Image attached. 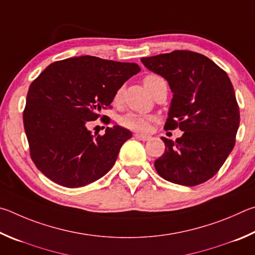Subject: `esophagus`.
Listing matches in <instances>:
<instances>
[{"mask_svg":"<svg viewBox=\"0 0 255 255\" xmlns=\"http://www.w3.org/2000/svg\"><path fill=\"white\" fill-rule=\"evenodd\" d=\"M134 136L136 137L137 140H141V141H148L151 139L150 135H145V134H140V133H135Z\"/></svg>","mask_w":255,"mask_h":255,"instance_id":"obj_1","label":"esophagus"}]
</instances>
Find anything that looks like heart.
<instances>
[{
  "label": "heart",
  "instance_id": "b5f03b06",
  "mask_svg": "<svg viewBox=\"0 0 255 255\" xmlns=\"http://www.w3.org/2000/svg\"><path fill=\"white\" fill-rule=\"evenodd\" d=\"M143 83L146 89L152 94L155 87H157L159 84H162L166 82H164V79L161 77V76L148 75L144 77ZM122 95H123V88L120 87L115 93L114 101L119 102L121 98H122ZM150 122H151L150 116H146L143 114H137V113H128L120 119V123L122 124L124 128H130V130H134V131H140V132L148 131L150 127Z\"/></svg>",
  "mask_w": 255,
  "mask_h": 255
}]
</instances>
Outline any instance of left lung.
Wrapping results in <instances>:
<instances>
[{"label": "left lung", "instance_id": "left-lung-1", "mask_svg": "<svg viewBox=\"0 0 255 255\" xmlns=\"http://www.w3.org/2000/svg\"><path fill=\"white\" fill-rule=\"evenodd\" d=\"M146 68L167 80L172 92L164 128L179 127L155 170L173 184L197 186L216 175L235 144L240 109L229 76L206 56L187 50L142 58Z\"/></svg>", "mask_w": 255, "mask_h": 255}]
</instances>
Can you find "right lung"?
Masks as SVG:
<instances>
[{"label": "right lung", "mask_w": 255, "mask_h": 255, "mask_svg": "<svg viewBox=\"0 0 255 255\" xmlns=\"http://www.w3.org/2000/svg\"><path fill=\"white\" fill-rule=\"evenodd\" d=\"M140 70L134 62L80 56L53 62L33 80L23 124L31 159L44 176L77 188L111 170L131 131L114 125L94 137L87 127Z\"/></svg>", "instance_id": "add662e5"}]
</instances>
